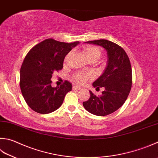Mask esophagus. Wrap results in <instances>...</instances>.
<instances>
[{
	"mask_svg": "<svg viewBox=\"0 0 158 158\" xmlns=\"http://www.w3.org/2000/svg\"><path fill=\"white\" fill-rule=\"evenodd\" d=\"M73 89H75V90H81L82 88L78 87V86H77V85H74V86H73Z\"/></svg>",
	"mask_w": 158,
	"mask_h": 158,
	"instance_id": "esophagus-1",
	"label": "esophagus"
}]
</instances>
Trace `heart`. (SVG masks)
Masks as SVG:
<instances>
[{"mask_svg":"<svg viewBox=\"0 0 158 158\" xmlns=\"http://www.w3.org/2000/svg\"><path fill=\"white\" fill-rule=\"evenodd\" d=\"M83 53L85 56V58L88 62H96L102 56V52L101 50L97 47L95 46H87L85 47L83 49ZM71 56V53H69L65 57L64 60L67 61ZM91 78L90 76L87 75L84 73L79 72L74 74L72 77V79L74 81L79 83V84H85L87 82V80Z\"/></svg>","mask_w":158,"mask_h":158,"instance_id":"heart-1","label":"heart"}]
</instances>
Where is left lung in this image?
<instances>
[{
  "label": "left lung",
  "mask_w": 158,
  "mask_h": 158,
  "mask_svg": "<svg viewBox=\"0 0 158 158\" xmlns=\"http://www.w3.org/2000/svg\"><path fill=\"white\" fill-rule=\"evenodd\" d=\"M85 43L103 47L106 51L107 64L103 73L93 83L96 89L103 87L105 90L100 96L89 91L90 98L83 102V106L94 115H109L123 105L131 89L132 70L129 58L121 47L109 40L101 39Z\"/></svg>",
  "instance_id": "8db88e82"
}]
</instances>
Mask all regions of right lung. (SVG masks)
<instances>
[{
    "label": "right lung",
    "mask_w": 158,
    "mask_h": 158,
    "mask_svg": "<svg viewBox=\"0 0 158 158\" xmlns=\"http://www.w3.org/2000/svg\"><path fill=\"white\" fill-rule=\"evenodd\" d=\"M80 43H62L46 39L25 56L20 71V87L26 103L34 111L47 114L60 107L72 85L65 80L60 87L52 86V74L63 67L65 56Z\"/></svg>",
    "instance_id": "right-lung-1"
}]
</instances>
